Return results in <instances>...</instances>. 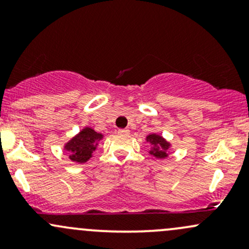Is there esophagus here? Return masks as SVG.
Instances as JSON below:
<instances>
[{
	"instance_id": "obj_1",
	"label": "esophagus",
	"mask_w": 249,
	"mask_h": 249,
	"mask_svg": "<svg viewBox=\"0 0 249 249\" xmlns=\"http://www.w3.org/2000/svg\"><path fill=\"white\" fill-rule=\"evenodd\" d=\"M118 133L122 134V136H127L130 133V130L128 128H121V130H118Z\"/></svg>"
}]
</instances>
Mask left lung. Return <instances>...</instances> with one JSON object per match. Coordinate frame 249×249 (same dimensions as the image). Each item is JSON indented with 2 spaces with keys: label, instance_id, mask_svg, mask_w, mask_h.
Wrapping results in <instances>:
<instances>
[{
  "label": "left lung",
  "instance_id": "8db88e82",
  "mask_svg": "<svg viewBox=\"0 0 249 249\" xmlns=\"http://www.w3.org/2000/svg\"><path fill=\"white\" fill-rule=\"evenodd\" d=\"M147 141H151L153 145H157V148H154L153 151H151V154H154L157 158H165L167 156L166 150L168 148V142H166L164 138H161L160 136H157V134H150L147 137Z\"/></svg>",
  "mask_w": 249,
  "mask_h": 249
}]
</instances>
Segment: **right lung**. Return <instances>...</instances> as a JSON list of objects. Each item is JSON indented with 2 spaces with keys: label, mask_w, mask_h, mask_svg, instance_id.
Here are the masks:
<instances>
[{
  "label": "right lung",
  "mask_w": 249,
  "mask_h": 249,
  "mask_svg": "<svg viewBox=\"0 0 249 249\" xmlns=\"http://www.w3.org/2000/svg\"><path fill=\"white\" fill-rule=\"evenodd\" d=\"M102 134L95 132L92 128L87 127L77 134L75 138L65 145V148L70 151V159L76 162H85L90 159L95 151L97 142L102 139Z\"/></svg>",
  "instance_id": "obj_1"
}]
</instances>
